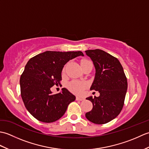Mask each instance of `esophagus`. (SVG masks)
<instances>
[{"label": "esophagus", "mask_w": 149, "mask_h": 149, "mask_svg": "<svg viewBox=\"0 0 149 149\" xmlns=\"http://www.w3.org/2000/svg\"><path fill=\"white\" fill-rule=\"evenodd\" d=\"M76 100H84V98H82L80 97H76Z\"/></svg>", "instance_id": "34e87169"}]
</instances>
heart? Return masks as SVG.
<instances>
[{
  "label": "heart",
  "mask_w": 149,
  "mask_h": 149,
  "mask_svg": "<svg viewBox=\"0 0 149 149\" xmlns=\"http://www.w3.org/2000/svg\"><path fill=\"white\" fill-rule=\"evenodd\" d=\"M85 61V60H84ZM86 86V83L84 82H81V81H73L70 82L68 85V87L70 90L72 92H74L75 93L80 94L82 93L85 88Z\"/></svg>",
  "instance_id": "1"
}]
</instances>
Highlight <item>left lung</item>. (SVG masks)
I'll use <instances>...</instances> for the list:
<instances>
[{
  "mask_svg": "<svg viewBox=\"0 0 149 149\" xmlns=\"http://www.w3.org/2000/svg\"><path fill=\"white\" fill-rule=\"evenodd\" d=\"M95 68V75L90 90L98 91L99 97L91 96L86 99L93 104V108L85 114L89 121L104 124L118 116L122 109L127 81L118 59L102 50H88Z\"/></svg>",
  "mask_w": 149,
  "mask_h": 149,
  "instance_id": "obj_1",
  "label": "left lung"
}]
</instances>
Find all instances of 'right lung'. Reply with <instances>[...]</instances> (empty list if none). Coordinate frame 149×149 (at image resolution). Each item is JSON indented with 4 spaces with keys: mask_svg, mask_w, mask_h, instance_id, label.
<instances>
[{
    "mask_svg": "<svg viewBox=\"0 0 149 149\" xmlns=\"http://www.w3.org/2000/svg\"><path fill=\"white\" fill-rule=\"evenodd\" d=\"M84 56L81 51H46L30 59L20 79L21 96L28 111L39 121L51 123L66 112L75 96L65 88L52 94L51 88L61 80V72L70 60Z\"/></svg>",
    "mask_w": 149,
    "mask_h": 149,
    "instance_id": "obj_1",
    "label": "right lung"
}]
</instances>
